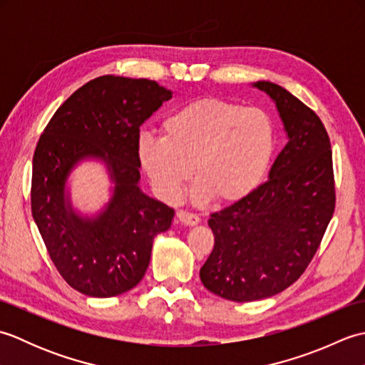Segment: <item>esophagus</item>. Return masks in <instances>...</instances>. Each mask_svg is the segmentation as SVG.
<instances>
[{"mask_svg": "<svg viewBox=\"0 0 365 365\" xmlns=\"http://www.w3.org/2000/svg\"><path fill=\"white\" fill-rule=\"evenodd\" d=\"M177 221L182 222V224H187V226H196L199 224L200 218L195 213H190L187 210H178L177 212Z\"/></svg>", "mask_w": 365, "mask_h": 365, "instance_id": "esophagus-1", "label": "esophagus"}]
</instances>
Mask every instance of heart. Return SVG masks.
Instances as JSON below:
<instances>
[{"label":"heart","instance_id":"heart-1","mask_svg":"<svg viewBox=\"0 0 365 365\" xmlns=\"http://www.w3.org/2000/svg\"><path fill=\"white\" fill-rule=\"evenodd\" d=\"M161 138L141 135L136 155L157 195L177 202L195 170L200 202L235 204L262 183L276 150L269 114L220 97L196 98L161 120Z\"/></svg>","mask_w":365,"mask_h":365}]
</instances>
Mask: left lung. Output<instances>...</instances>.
Masks as SVG:
<instances>
[{
  "instance_id": "obj_1",
  "label": "left lung",
  "mask_w": 365,
  "mask_h": 365,
  "mask_svg": "<svg viewBox=\"0 0 365 365\" xmlns=\"http://www.w3.org/2000/svg\"><path fill=\"white\" fill-rule=\"evenodd\" d=\"M254 86L273 98L289 143L265 183L210 215L215 246L199 273L207 290L237 302L269 298L298 281L336 208L331 143L319 115L274 83Z\"/></svg>"
}]
</instances>
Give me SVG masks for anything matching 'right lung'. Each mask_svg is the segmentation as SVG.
I'll return each mask as SVG.
<instances>
[{"mask_svg": "<svg viewBox=\"0 0 365 365\" xmlns=\"http://www.w3.org/2000/svg\"><path fill=\"white\" fill-rule=\"evenodd\" d=\"M173 97L157 81L105 75L91 80L53 114L33 157L31 212L64 281L94 298L133 289L149 267L153 238L170 227L174 208L139 190V127ZM102 159L115 190L106 210L83 219L65 183L76 162Z\"/></svg>", "mask_w": 365, "mask_h": 365, "instance_id": "obj_1", "label": "right lung"}]
</instances>
